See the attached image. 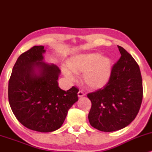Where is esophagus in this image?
Instances as JSON below:
<instances>
[{"label":"esophagus","mask_w":152,"mask_h":152,"mask_svg":"<svg viewBox=\"0 0 152 152\" xmlns=\"http://www.w3.org/2000/svg\"><path fill=\"white\" fill-rule=\"evenodd\" d=\"M77 95H78V97H79V98H82V97L85 96V94L84 93H83V91H81V90H80V91L78 92V93H77Z\"/></svg>","instance_id":"obj_1"}]
</instances>
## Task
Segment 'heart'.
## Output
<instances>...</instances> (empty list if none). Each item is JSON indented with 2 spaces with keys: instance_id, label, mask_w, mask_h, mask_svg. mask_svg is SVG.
I'll return each instance as SVG.
<instances>
[{
  "instance_id": "heart-1",
  "label": "heart",
  "mask_w": 152,
  "mask_h": 152,
  "mask_svg": "<svg viewBox=\"0 0 152 152\" xmlns=\"http://www.w3.org/2000/svg\"><path fill=\"white\" fill-rule=\"evenodd\" d=\"M67 64V67L63 66L62 70L69 81H73L75 78L74 73H83V81L93 89L105 86L111 75L110 59L98 53L77 54L68 61Z\"/></svg>"
}]
</instances>
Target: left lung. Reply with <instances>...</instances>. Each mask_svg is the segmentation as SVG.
Segmentation results:
<instances>
[{"mask_svg":"<svg viewBox=\"0 0 152 152\" xmlns=\"http://www.w3.org/2000/svg\"><path fill=\"white\" fill-rule=\"evenodd\" d=\"M121 57L112 68L110 80L103 89L88 94L92 106L90 125L104 132L126 127L134 120L143 98L142 78L135 59L118 46Z\"/></svg>","mask_w":152,"mask_h":152,"instance_id":"left-lung-1","label":"left lung"}]
</instances>
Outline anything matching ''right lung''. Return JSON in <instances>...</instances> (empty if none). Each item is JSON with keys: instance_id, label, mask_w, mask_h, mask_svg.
<instances>
[{"instance_id": "add662e5", "label": "right lung", "mask_w": 152, "mask_h": 152, "mask_svg": "<svg viewBox=\"0 0 152 152\" xmlns=\"http://www.w3.org/2000/svg\"><path fill=\"white\" fill-rule=\"evenodd\" d=\"M44 46H34L19 56L8 82V101L22 125L39 132L59 129L68 110L78 100L79 90L58 86L61 71L44 61Z\"/></svg>"}]
</instances>
